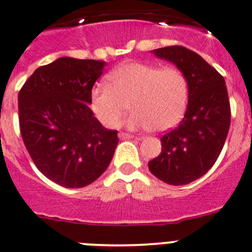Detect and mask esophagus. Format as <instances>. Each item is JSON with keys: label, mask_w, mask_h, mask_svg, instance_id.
I'll use <instances>...</instances> for the list:
<instances>
[{"label": "esophagus", "mask_w": 252, "mask_h": 252, "mask_svg": "<svg viewBox=\"0 0 252 252\" xmlns=\"http://www.w3.org/2000/svg\"><path fill=\"white\" fill-rule=\"evenodd\" d=\"M118 136H119V139H121V140H124V139H131V138H133V135H131V134L123 133V131H121V133L118 134Z\"/></svg>", "instance_id": "34e87169"}]
</instances>
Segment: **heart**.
I'll return each instance as SVG.
<instances>
[{"instance_id":"b5f03b06","label":"heart","mask_w":252,"mask_h":252,"mask_svg":"<svg viewBox=\"0 0 252 252\" xmlns=\"http://www.w3.org/2000/svg\"><path fill=\"white\" fill-rule=\"evenodd\" d=\"M109 85H97L90 96V106L107 128L117 126L128 109L126 121L130 129L154 128L165 131L183 117L188 101V82L181 70L144 63H126L108 75Z\"/></svg>"}]
</instances>
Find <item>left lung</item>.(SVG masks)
I'll return each instance as SVG.
<instances>
[{
    "instance_id": "left-lung-1",
    "label": "left lung",
    "mask_w": 252,
    "mask_h": 252,
    "mask_svg": "<svg viewBox=\"0 0 252 252\" xmlns=\"http://www.w3.org/2000/svg\"><path fill=\"white\" fill-rule=\"evenodd\" d=\"M153 53L183 72L188 104L181 123L161 138V154L149 161V170L168 185H187L208 172L225 143L230 126L225 80L201 55L185 46H166Z\"/></svg>"
}]
</instances>
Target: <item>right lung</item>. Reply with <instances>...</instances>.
Here are the masks:
<instances>
[{"label": "right lung", "instance_id": "obj_1", "mask_svg": "<svg viewBox=\"0 0 252 252\" xmlns=\"http://www.w3.org/2000/svg\"><path fill=\"white\" fill-rule=\"evenodd\" d=\"M104 61L59 58L40 66L18 94L23 143L45 177L66 188H81L106 171L118 145L90 108Z\"/></svg>", "mask_w": 252, "mask_h": 252}]
</instances>
